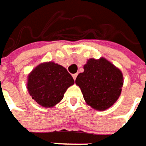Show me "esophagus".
<instances>
[{
    "instance_id": "obj_1",
    "label": "esophagus",
    "mask_w": 146,
    "mask_h": 146,
    "mask_svg": "<svg viewBox=\"0 0 146 146\" xmlns=\"http://www.w3.org/2000/svg\"><path fill=\"white\" fill-rule=\"evenodd\" d=\"M77 76H78V73H74V74H73V79H74V80L76 79Z\"/></svg>"
}]
</instances>
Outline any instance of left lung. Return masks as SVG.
I'll return each instance as SVG.
<instances>
[{"mask_svg":"<svg viewBox=\"0 0 146 146\" xmlns=\"http://www.w3.org/2000/svg\"><path fill=\"white\" fill-rule=\"evenodd\" d=\"M75 83L81 88L84 99L92 108L104 110L119 99L123 86V74L105 59L90 58L84 66Z\"/></svg>","mask_w":146,"mask_h":146,"instance_id":"left-lung-1","label":"left lung"}]
</instances>
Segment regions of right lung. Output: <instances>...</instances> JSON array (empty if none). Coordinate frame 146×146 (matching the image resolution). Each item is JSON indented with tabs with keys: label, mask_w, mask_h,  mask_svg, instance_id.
<instances>
[{
	"label": "right lung",
	"mask_w": 146,
	"mask_h": 146,
	"mask_svg": "<svg viewBox=\"0 0 146 146\" xmlns=\"http://www.w3.org/2000/svg\"><path fill=\"white\" fill-rule=\"evenodd\" d=\"M73 77L62 66L52 62L38 65L28 76L27 89L38 104L45 108L56 105L63 98Z\"/></svg>",
	"instance_id": "add662e5"
}]
</instances>
